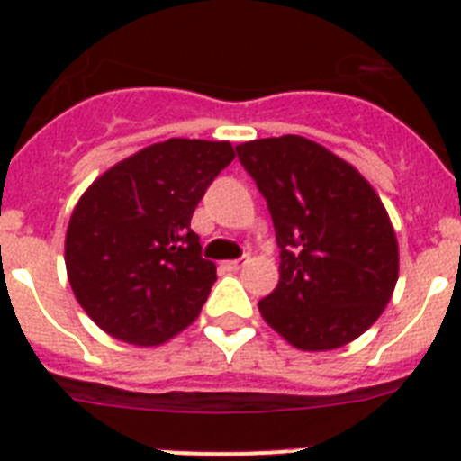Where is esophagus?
Wrapping results in <instances>:
<instances>
[{"mask_svg": "<svg viewBox=\"0 0 461 461\" xmlns=\"http://www.w3.org/2000/svg\"><path fill=\"white\" fill-rule=\"evenodd\" d=\"M247 263H249V256H242V258L226 260V263H223V267H226V270H230V272H238V270H242Z\"/></svg>", "mask_w": 461, "mask_h": 461, "instance_id": "1", "label": "esophagus"}]
</instances>
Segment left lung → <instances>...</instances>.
<instances>
[{"label":"left lung","instance_id":"left-lung-1","mask_svg":"<svg viewBox=\"0 0 461 461\" xmlns=\"http://www.w3.org/2000/svg\"><path fill=\"white\" fill-rule=\"evenodd\" d=\"M267 201L279 284L258 303L272 330L303 351H332L372 328L393 297L399 244L388 212L348 161L303 136L238 145Z\"/></svg>","mask_w":461,"mask_h":461}]
</instances>
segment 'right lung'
<instances>
[{"label": "right lung", "mask_w": 461, "mask_h": 461, "mask_svg": "<svg viewBox=\"0 0 461 461\" xmlns=\"http://www.w3.org/2000/svg\"><path fill=\"white\" fill-rule=\"evenodd\" d=\"M233 158L228 140L170 138L108 168L80 195L64 263L73 295L104 332L157 346L194 323L217 266L201 258L191 217Z\"/></svg>", "instance_id": "1"}]
</instances>
